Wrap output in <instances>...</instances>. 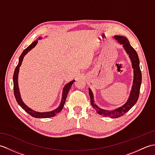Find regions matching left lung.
Segmentation results:
<instances>
[{
    "mask_svg": "<svg viewBox=\"0 0 155 155\" xmlns=\"http://www.w3.org/2000/svg\"><path fill=\"white\" fill-rule=\"evenodd\" d=\"M114 38H116L120 43L123 44L125 51H126L127 53L129 54L131 62H132L133 68H134L133 85L132 87V90H131L130 92L129 98L128 99L127 103L120 108H118L114 110H107L98 108L97 105L94 103L93 93H92L90 88L88 89V93H89L92 107L96 110L98 114L103 115L104 117H109L111 118H118L123 116V114H124L127 111L129 110L130 108L136 104L138 98H139V97L140 88L141 81H142V74H141V71L140 69L139 58V57H138L137 52L133 48V47H131V45L129 43V41H128V39L127 38L121 37V36H115Z\"/></svg>",
    "mask_w": 155,
    "mask_h": 155,
    "instance_id": "left-lung-1",
    "label": "left lung"
}]
</instances>
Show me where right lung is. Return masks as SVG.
Instances as JSON below:
<instances>
[{
    "instance_id": "obj_1",
    "label": "right lung",
    "mask_w": 155,
    "mask_h": 155,
    "mask_svg": "<svg viewBox=\"0 0 155 155\" xmlns=\"http://www.w3.org/2000/svg\"><path fill=\"white\" fill-rule=\"evenodd\" d=\"M37 42H38L37 41H34L31 45H29L27 48H25V50L23 51L22 53L21 54V56H20L18 64L16 67L15 72H14V74H13V85H14V87H13V90H14V94L16 98V101H17L18 104L22 107V109H24L27 113L30 114L31 116L35 118H49V117L55 116L56 114H57L59 112L62 110V107H64L66 99H67L68 91H70L71 88L72 87V84H73L74 81H72L70 82L69 83H68L67 84L65 85V87L63 88V92H62V98L61 102V104L57 108H56V109L50 111V112H47V113H38V112L32 110L30 108L28 107L24 103H23L22 101L21 100V96H20V93H19V89H18V73L19 71V67L21 65L23 58H24L25 54H27L28 51H30L32 48H33L35 46L37 45Z\"/></svg>"
}]
</instances>
